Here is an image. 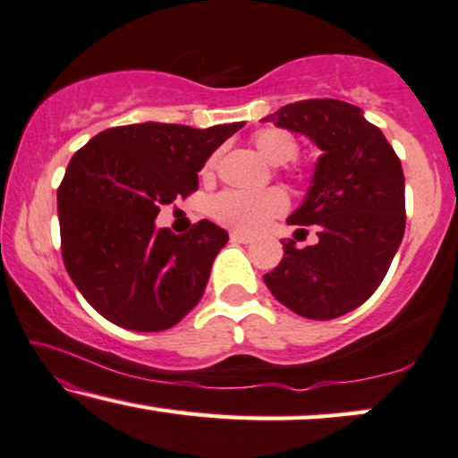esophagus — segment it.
<instances>
[{"label": "esophagus", "mask_w": 458, "mask_h": 458, "mask_svg": "<svg viewBox=\"0 0 458 458\" xmlns=\"http://www.w3.org/2000/svg\"><path fill=\"white\" fill-rule=\"evenodd\" d=\"M230 241L232 242H241V244H249V242H253V236L242 234V232H230Z\"/></svg>", "instance_id": "34e87169"}]
</instances>
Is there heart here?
<instances>
[{"mask_svg": "<svg viewBox=\"0 0 458 458\" xmlns=\"http://www.w3.org/2000/svg\"><path fill=\"white\" fill-rule=\"evenodd\" d=\"M257 153L272 165L293 162L299 156V140L294 134L282 128H261L253 134ZM216 167V156L208 159L203 172L209 174ZM288 208V197L280 189L267 191H241L226 189L209 201V214L222 226L238 232H257L266 228L274 217L282 216Z\"/></svg>", "mask_w": 458, "mask_h": 458, "instance_id": "1", "label": "heart"}]
</instances>
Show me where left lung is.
Segmentation results:
<instances>
[{"instance_id": "1", "label": "left lung", "mask_w": 458, "mask_h": 458, "mask_svg": "<svg viewBox=\"0 0 458 458\" xmlns=\"http://www.w3.org/2000/svg\"><path fill=\"white\" fill-rule=\"evenodd\" d=\"M301 132L324 151L307 199L288 224L318 226L319 242L296 249L263 276L282 305L309 319L352 311L382 284L404 234V174L388 140L357 106L288 103L266 122Z\"/></svg>"}]
</instances>
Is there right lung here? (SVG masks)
I'll return each instance as SVG.
<instances>
[{"mask_svg": "<svg viewBox=\"0 0 458 458\" xmlns=\"http://www.w3.org/2000/svg\"><path fill=\"white\" fill-rule=\"evenodd\" d=\"M242 122L115 126L74 153L57 189L62 257L89 305L134 332L176 326L201 301L228 232L156 230L162 205L199 189L197 172Z\"/></svg>", "mask_w": 458, "mask_h": 458, "instance_id": "right-lung-1", "label": "right lung"}]
</instances>
